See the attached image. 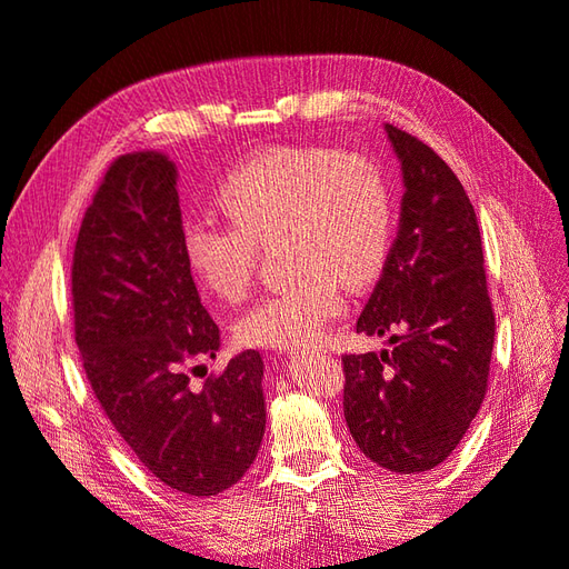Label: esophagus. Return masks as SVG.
<instances>
[{
  "mask_svg": "<svg viewBox=\"0 0 569 569\" xmlns=\"http://www.w3.org/2000/svg\"><path fill=\"white\" fill-rule=\"evenodd\" d=\"M287 353H289V356H299L301 351H299V349H295V351H287Z\"/></svg>",
  "mask_w": 569,
  "mask_h": 569,
  "instance_id": "1",
  "label": "esophagus"
}]
</instances>
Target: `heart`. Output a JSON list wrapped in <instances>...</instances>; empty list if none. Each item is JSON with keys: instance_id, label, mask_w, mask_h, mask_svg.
<instances>
[{"instance_id": "1", "label": "heart", "mask_w": 569, "mask_h": 569, "mask_svg": "<svg viewBox=\"0 0 569 569\" xmlns=\"http://www.w3.org/2000/svg\"><path fill=\"white\" fill-rule=\"evenodd\" d=\"M218 201L230 222L189 218L182 253L194 278L222 301H242L253 280L258 242L282 234L295 270L237 320L239 341L295 351L316 343L343 311L349 287L380 272L391 237V189L366 157L318 147L258 153L226 178Z\"/></svg>"}]
</instances>
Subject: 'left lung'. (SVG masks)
Segmentation results:
<instances>
[{"label": "left lung", "mask_w": 569, "mask_h": 569, "mask_svg": "<svg viewBox=\"0 0 569 569\" xmlns=\"http://www.w3.org/2000/svg\"><path fill=\"white\" fill-rule=\"evenodd\" d=\"M401 163L399 232L356 322L393 349L343 356V418L358 449L401 475L451 456L487 393L496 320L472 203L418 137L385 126Z\"/></svg>", "instance_id": "obj_1"}]
</instances>
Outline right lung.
I'll return each mask as SVG.
<instances>
[{"instance_id": "add662e5", "label": "right lung", "mask_w": 569, "mask_h": 569, "mask_svg": "<svg viewBox=\"0 0 569 569\" xmlns=\"http://www.w3.org/2000/svg\"><path fill=\"white\" fill-rule=\"evenodd\" d=\"M76 343L107 418L144 468L178 493L237 485L266 432L263 358L237 353L201 387L220 330L182 253L178 166L132 151L107 170L73 253ZM203 368V366H197Z\"/></svg>"}]
</instances>
